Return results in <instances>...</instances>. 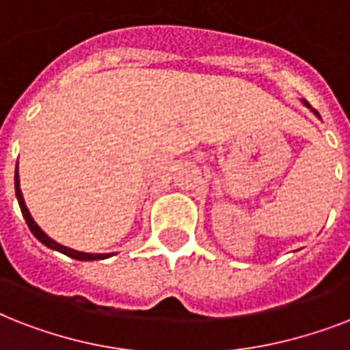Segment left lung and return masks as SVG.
I'll list each match as a JSON object with an SVG mask.
<instances>
[{
	"instance_id": "left-lung-1",
	"label": "left lung",
	"mask_w": 350,
	"mask_h": 350,
	"mask_svg": "<svg viewBox=\"0 0 350 350\" xmlns=\"http://www.w3.org/2000/svg\"><path fill=\"white\" fill-rule=\"evenodd\" d=\"M301 103H304V105H305V107H307V109H309V111H310V112H312V114H314V116H316V118H320V120H321V116H320V114H318V112H316V111H314V109H312V107H310V105H309V101H305V100H301Z\"/></svg>"
}]
</instances>
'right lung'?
Returning a JSON list of instances; mask_svg holds the SVG:
<instances>
[{
	"label": "right lung",
	"instance_id": "right-lung-1",
	"mask_svg": "<svg viewBox=\"0 0 350 350\" xmlns=\"http://www.w3.org/2000/svg\"><path fill=\"white\" fill-rule=\"evenodd\" d=\"M14 189H16V198H18V203H19V208H21V214H23L25 221L29 225L30 232L34 234L36 239L41 241V243L49 247L52 250H57V252H62V254L68 256V258H72V260H78V261H96V260H107V258H111L114 256L116 252H111V254H94V252H81V250H74L70 247H65V245L57 243L56 239H52L49 234H45L41 230V227L34 221L32 218V214L29 213V208L25 205V200H23V194H21V189H19V174H18V167H16V174H14Z\"/></svg>",
	"mask_w": 350,
	"mask_h": 350
}]
</instances>
